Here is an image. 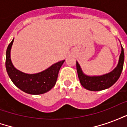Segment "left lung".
I'll list each match as a JSON object with an SVG mask.
<instances>
[{
    "label": "left lung",
    "instance_id": "left-lung-1",
    "mask_svg": "<svg viewBox=\"0 0 127 127\" xmlns=\"http://www.w3.org/2000/svg\"><path fill=\"white\" fill-rule=\"evenodd\" d=\"M121 54L119 57V61L117 66L109 73L101 76H88L83 73L79 63L76 62V67L78 77L83 87L91 91H98L105 90L111 87L120 77L124 64V50L121 45Z\"/></svg>",
    "mask_w": 127,
    "mask_h": 127
}]
</instances>
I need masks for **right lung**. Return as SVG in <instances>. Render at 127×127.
Segmentation results:
<instances>
[{
	"label": "right lung",
	"instance_id": "add662e5",
	"mask_svg": "<svg viewBox=\"0 0 127 127\" xmlns=\"http://www.w3.org/2000/svg\"><path fill=\"white\" fill-rule=\"evenodd\" d=\"M13 40L14 39L7 47L5 61L7 73L13 83L21 91L31 95H41L50 91L55 86L58 72L64 60L54 64L48 69L38 73H24L15 69L11 61L10 52Z\"/></svg>",
	"mask_w": 127,
	"mask_h": 127
}]
</instances>
